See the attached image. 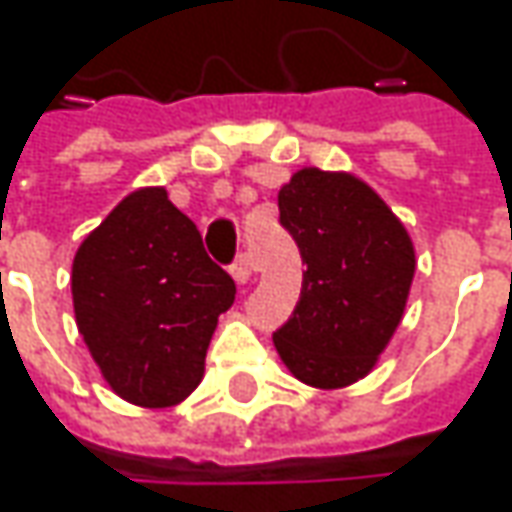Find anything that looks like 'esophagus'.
Segmentation results:
<instances>
[{
    "label": "esophagus",
    "mask_w": 512,
    "mask_h": 512,
    "mask_svg": "<svg viewBox=\"0 0 512 512\" xmlns=\"http://www.w3.org/2000/svg\"><path fill=\"white\" fill-rule=\"evenodd\" d=\"M232 278L240 283V286H246L249 280L255 278V263H252V257L249 255H240L232 263Z\"/></svg>",
    "instance_id": "obj_1"
}]
</instances>
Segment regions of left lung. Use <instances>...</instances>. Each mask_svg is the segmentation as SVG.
Wrapping results in <instances>:
<instances>
[{
	"mask_svg": "<svg viewBox=\"0 0 512 512\" xmlns=\"http://www.w3.org/2000/svg\"><path fill=\"white\" fill-rule=\"evenodd\" d=\"M278 209L306 263L298 306L272 335L280 358L309 387L355 384L404 315L415 275L410 234L367 183L321 168L298 171Z\"/></svg>",
	"mask_w": 512,
	"mask_h": 512,
	"instance_id": "8db88e82",
	"label": "left lung"
}]
</instances>
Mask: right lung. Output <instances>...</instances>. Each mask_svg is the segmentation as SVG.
I'll list each match as a JSON object with an SVG mask.
<instances>
[{"mask_svg": "<svg viewBox=\"0 0 512 512\" xmlns=\"http://www.w3.org/2000/svg\"><path fill=\"white\" fill-rule=\"evenodd\" d=\"M77 326L111 389L140 407L180 404L200 384L234 280L166 189H140L74 257Z\"/></svg>", "mask_w": 512, "mask_h": 512, "instance_id": "right-lung-1", "label": "right lung"}]
</instances>
